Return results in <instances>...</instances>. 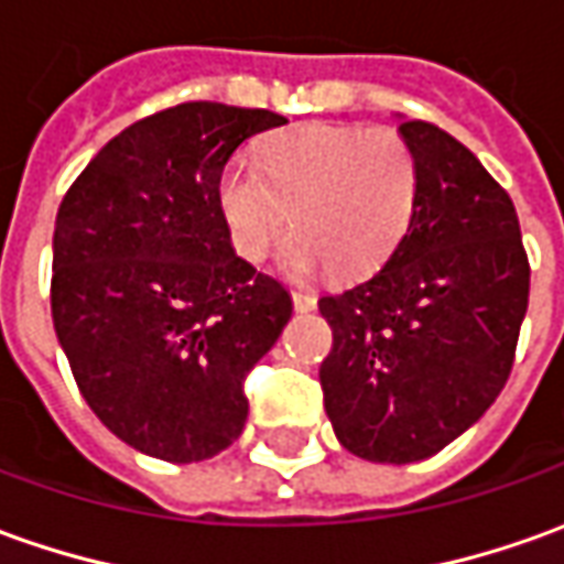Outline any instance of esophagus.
<instances>
[{
  "mask_svg": "<svg viewBox=\"0 0 564 564\" xmlns=\"http://www.w3.org/2000/svg\"><path fill=\"white\" fill-rule=\"evenodd\" d=\"M293 305H296V312H312L317 299L312 293H305V290H293Z\"/></svg>",
  "mask_w": 564,
  "mask_h": 564,
  "instance_id": "obj_1",
  "label": "esophagus"
}]
</instances>
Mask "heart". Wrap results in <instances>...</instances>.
Instances as JSON below:
<instances>
[{"label": "heart", "mask_w": 564, "mask_h": 564, "mask_svg": "<svg viewBox=\"0 0 564 564\" xmlns=\"http://www.w3.org/2000/svg\"><path fill=\"white\" fill-rule=\"evenodd\" d=\"M420 166L394 129L305 122L268 141L259 163L234 160L218 178L228 240L262 262L290 228L283 265L296 274L321 262L336 278L379 265L411 225Z\"/></svg>", "instance_id": "obj_1"}]
</instances>
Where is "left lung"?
<instances>
[{
	"mask_svg": "<svg viewBox=\"0 0 564 564\" xmlns=\"http://www.w3.org/2000/svg\"><path fill=\"white\" fill-rule=\"evenodd\" d=\"M398 132L420 166L408 234L377 274L317 302L333 432L394 466L438 454L497 401L531 286L516 206L478 156L432 122Z\"/></svg>",
	"mask_w": 564,
	"mask_h": 564,
	"instance_id": "left-lung-1",
	"label": "left lung"
}]
</instances>
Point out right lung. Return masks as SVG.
<instances>
[{
  "instance_id": "1",
  "label": "right lung",
  "mask_w": 564,
  "mask_h": 564,
  "mask_svg": "<svg viewBox=\"0 0 564 564\" xmlns=\"http://www.w3.org/2000/svg\"><path fill=\"white\" fill-rule=\"evenodd\" d=\"M281 113L187 101L132 122L64 194L52 321L73 379L120 442L166 463L231 447L243 379L293 314L240 259L218 209L231 153Z\"/></svg>"
}]
</instances>
